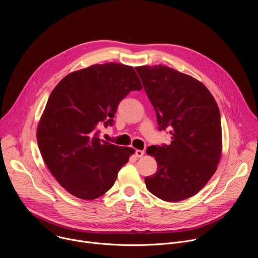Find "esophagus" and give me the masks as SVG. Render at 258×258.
<instances>
[{"label":"esophagus","instance_id":"obj_1","mask_svg":"<svg viewBox=\"0 0 258 258\" xmlns=\"http://www.w3.org/2000/svg\"><path fill=\"white\" fill-rule=\"evenodd\" d=\"M135 154H136V156H137L138 158H141V157H143V156H144L145 151H144V150H136Z\"/></svg>","mask_w":258,"mask_h":258}]
</instances>
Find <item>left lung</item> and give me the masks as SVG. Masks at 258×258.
I'll return each instance as SVG.
<instances>
[{"label": "left lung", "mask_w": 258, "mask_h": 258, "mask_svg": "<svg viewBox=\"0 0 258 258\" xmlns=\"http://www.w3.org/2000/svg\"><path fill=\"white\" fill-rule=\"evenodd\" d=\"M153 105L159 130H169L171 143L151 146L147 153L157 171L145 177L161 200L177 202L197 194L211 178L222 156L218 106L196 79L165 65L136 67Z\"/></svg>", "instance_id": "8db88e82"}]
</instances>
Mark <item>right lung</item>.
<instances>
[{
    "instance_id": "right-lung-1",
    "label": "right lung",
    "mask_w": 258,
    "mask_h": 258,
    "mask_svg": "<svg viewBox=\"0 0 258 258\" xmlns=\"http://www.w3.org/2000/svg\"><path fill=\"white\" fill-rule=\"evenodd\" d=\"M140 90L134 67L110 62L71 72L52 91L36 140L46 165L68 193L94 200L112 188L135 150L100 140L98 128L112 125L119 102Z\"/></svg>"
}]
</instances>
